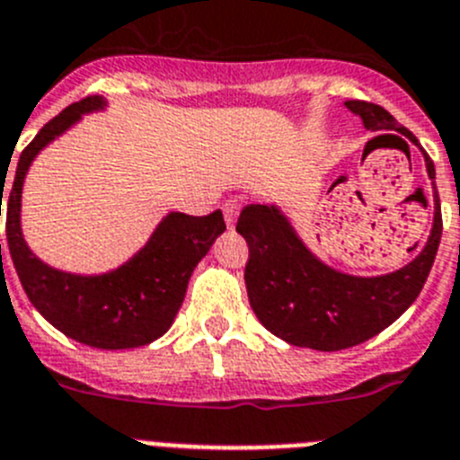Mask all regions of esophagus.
Here are the masks:
<instances>
[{"label":"esophagus","instance_id":"esophagus-1","mask_svg":"<svg viewBox=\"0 0 460 460\" xmlns=\"http://www.w3.org/2000/svg\"><path fill=\"white\" fill-rule=\"evenodd\" d=\"M223 216H226L227 227H233L234 221H237V216H239V202L230 199V202L223 204Z\"/></svg>","mask_w":460,"mask_h":460}]
</instances>
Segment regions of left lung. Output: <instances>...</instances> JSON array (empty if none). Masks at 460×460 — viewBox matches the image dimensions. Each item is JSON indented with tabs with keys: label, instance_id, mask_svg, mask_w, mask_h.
<instances>
[{
	"label": "left lung",
	"instance_id": "obj_1",
	"mask_svg": "<svg viewBox=\"0 0 460 460\" xmlns=\"http://www.w3.org/2000/svg\"><path fill=\"white\" fill-rule=\"evenodd\" d=\"M347 107L363 118L367 129H395L419 146L417 137L379 104L349 100ZM426 170L435 179L428 155ZM237 233L249 244L244 281L258 321L296 347L340 351L382 332L417 300L438 253L442 214L435 192V221L426 246L405 268L382 277H353L328 268L302 244L277 207H244Z\"/></svg>",
	"mask_w": 460,
	"mask_h": 460
}]
</instances>
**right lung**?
<instances>
[{
    "label": "right lung",
    "mask_w": 460,
    "mask_h": 460,
    "mask_svg": "<svg viewBox=\"0 0 460 460\" xmlns=\"http://www.w3.org/2000/svg\"><path fill=\"white\" fill-rule=\"evenodd\" d=\"M102 107L104 100L100 95L74 102L72 107L43 125L39 135L27 144L6 198V239L22 288L43 319L76 342L116 351L151 344L170 331L186 297L192 270L207 256L216 237L226 230V221L221 209L209 216L172 211L135 258L100 277L60 272L39 261L27 249L21 233V195L27 170L46 144L72 128L84 113ZM2 183H6L4 176ZM2 198L4 186L0 190V214Z\"/></svg>",
    "instance_id": "1"
}]
</instances>
